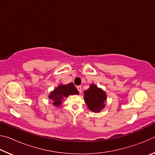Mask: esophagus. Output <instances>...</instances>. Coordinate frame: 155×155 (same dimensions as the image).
<instances>
[{
    "label": "esophagus",
    "instance_id": "obj_1",
    "mask_svg": "<svg viewBox=\"0 0 155 155\" xmlns=\"http://www.w3.org/2000/svg\"><path fill=\"white\" fill-rule=\"evenodd\" d=\"M77 90H78V91H79V93H80V94H81V92H82V87H81V85H78V86H77Z\"/></svg>",
    "mask_w": 155,
    "mask_h": 155
}]
</instances>
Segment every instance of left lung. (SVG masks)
<instances>
[{
  "label": "left lung",
  "mask_w": 155,
  "mask_h": 155,
  "mask_svg": "<svg viewBox=\"0 0 155 155\" xmlns=\"http://www.w3.org/2000/svg\"><path fill=\"white\" fill-rule=\"evenodd\" d=\"M107 94L103 89L95 84H90V87L84 91V101L88 109L94 113L101 112L105 107Z\"/></svg>",
  "instance_id": "1"
}]
</instances>
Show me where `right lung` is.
<instances>
[{"instance_id":"right-lung-1","label":"right lung","mask_w":155,"mask_h":155,"mask_svg":"<svg viewBox=\"0 0 155 155\" xmlns=\"http://www.w3.org/2000/svg\"><path fill=\"white\" fill-rule=\"evenodd\" d=\"M78 91L75 87L74 83H70L66 85L60 84L54 89V90L51 91L48 98L52 101V104L54 106L59 107L61 106L65 98H68L70 95H78Z\"/></svg>"}]
</instances>
